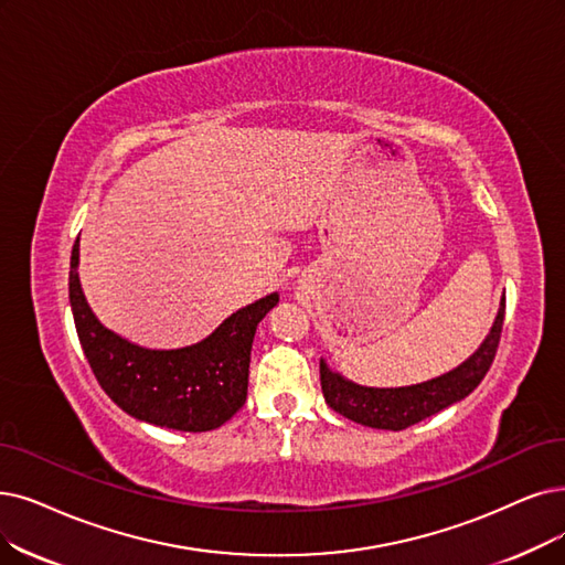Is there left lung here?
Returning a JSON list of instances; mask_svg holds the SVG:
<instances>
[{"mask_svg": "<svg viewBox=\"0 0 565 565\" xmlns=\"http://www.w3.org/2000/svg\"><path fill=\"white\" fill-rule=\"evenodd\" d=\"M505 318V297L501 299L499 312L491 331L482 345L472 352L463 364L434 380L419 382L411 387H364L348 380L338 371H331L324 359H320L322 394L338 415L371 428H387V431H403L426 417H431L449 405L466 398L487 375L491 361L499 350L501 329Z\"/></svg>", "mask_w": 565, "mask_h": 565, "instance_id": "1", "label": "left lung"}]
</instances>
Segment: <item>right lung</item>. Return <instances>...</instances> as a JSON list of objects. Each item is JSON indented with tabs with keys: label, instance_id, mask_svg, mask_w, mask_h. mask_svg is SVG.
I'll list each match as a JSON object with an SVG mask.
<instances>
[{
	"label": "right lung",
	"instance_id": "1",
	"mask_svg": "<svg viewBox=\"0 0 565 565\" xmlns=\"http://www.w3.org/2000/svg\"><path fill=\"white\" fill-rule=\"evenodd\" d=\"M278 299L274 291L236 310L194 345L150 350L97 320L78 278V238L72 250L70 303L89 369L118 408L173 431H213L243 408L253 338Z\"/></svg>",
	"mask_w": 565,
	"mask_h": 565
}]
</instances>
